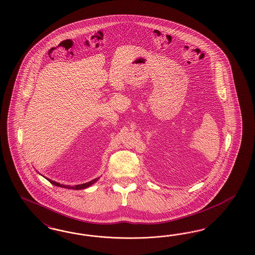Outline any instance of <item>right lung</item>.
I'll list each match as a JSON object with an SVG mask.
<instances>
[{
  "mask_svg": "<svg viewBox=\"0 0 255 255\" xmlns=\"http://www.w3.org/2000/svg\"><path fill=\"white\" fill-rule=\"evenodd\" d=\"M51 184H53L55 186H58V187H62V188H66V189H72V190H82V189H86V188H88L89 186L93 185L94 182H96L99 178H95V179H93L92 181H90V182H87V183H84V184H79V185L76 186H70V185H63V184H60V183H58V182H55L53 180H51V179H49V178H46Z\"/></svg>",
  "mask_w": 255,
  "mask_h": 255,
  "instance_id": "right-lung-1",
  "label": "right lung"
}]
</instances>
